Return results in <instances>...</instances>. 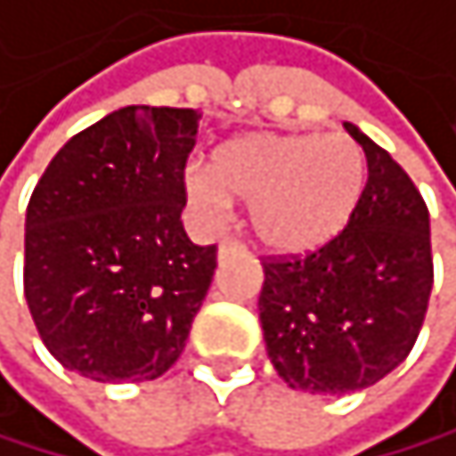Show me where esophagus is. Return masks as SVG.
<instances>
[{
	"label": "esophagus",
	"instance_id": "34e87169",
	"mask_svg": "<svg viewBox=\"0 0 456 456\" xmlns=\"http://www.w3.org/2000/svg\"><path fill=\"white\" fill-rule=\"evenodd\" d=\"M247 252V247H243L240 240H235V238H224L221 243H218V257H226V255H243Z\"/></svg>",
	"mask_w": 456,
	"mask_h": 456
}]
</instances>
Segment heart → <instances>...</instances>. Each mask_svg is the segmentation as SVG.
Here are the masks:
<instances>
[{"label":"heart","instance_id":"b5f03b06","mask_svg":"<svg viewBox=\"0 0 456 456\" xmlns=\"http://www.w3.org/2000/svg\"><path fill=\"white\" fill-rule=\"evenodd\" d=\"M187 196L209 221L226 199L249 204V226L266 249L299 255L325 247L356 216L367 159L345 134H247L213 151L207 170L184 179Z\"/></svg>","mask_w":456,"mask_h":456}]
</instances>
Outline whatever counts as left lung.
<instances>
[{
  "label": "left lung",
  "mask_w": 456,
  "mask_h": 456,
  "mask_svg": "<svg viewBox=\"0 0 456 456\" xmlns=\"http://www.w3.org/2000/svg\"><path fill=\"white\" fill-rule=\"evenodd\" d=\"M345 128L367 157L356 216L320 249L263 260L257 299L277 376L311 395L356 393L393 372L415 347L435 283L423 196L381 145Z\"/></svg>",
  "instance_id": "8db88e82"
}]
</instances>
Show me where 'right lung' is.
<instances>
[{
    "mask_svg": "<svg viewBox=\"0 0 456 456\" xmlns=\"http://www.w3.org/2000/svg\"><path fill=\"white\" fill-rule=\"evenodd\" d=\"M201 114L126 106L75 134L24 221V299L53 356L92 381H153L182 356L216 247L182 226Z\"/></svg>",
    "mask_w": 456,
    "mask_h": 456,
    "instance_id": "add662e5",
    "label": "right lung"
}]
</instances>
